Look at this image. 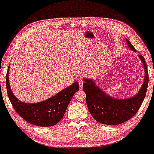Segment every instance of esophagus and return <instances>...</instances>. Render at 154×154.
Returning <instances> with one entry per match:
<instances>
[{
  "label": "esophagus",
  "mask_w": 154,
  "mask_h": 154,
  "mask_svg": "<svg viewBox=\"0 0 154 154\" xmlns=\"http://www.w3.org/2000/svg\"><path fill=\"white\" fill-rule=\"evenodd\" d=\"M83 80L82 79H79V87L80 89H82V87H83Z\"/></svg>",
  "instance_id": "obj_1"
}]
</instances>
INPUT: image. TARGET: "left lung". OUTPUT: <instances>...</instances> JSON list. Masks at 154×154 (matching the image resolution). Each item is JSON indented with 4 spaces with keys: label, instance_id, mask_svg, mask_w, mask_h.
I'll return each instance as SVG.
<instances>
[{
    "label": "left lung",
    "instance_id": "left-lung-1",
    "mask_svg": "<svg viewBox=\"0 0 154 154\" xmlns=\"http://www.w3.org/2000/svg\"><path fill=\"white\" fill-rule=\"evenodd\" d=\"M126 42L129 48L136 52V49L128 39ZM144 69L145 79L140 90L133 97L125 99L115 98L107 95L96 85L93 79H84L83 91L86 94V102L89 112L94 119L100 123L117 125L123 123L138 112L145 99L147 89L149 75L145 60L139 55Z\"/></svg>",
    "mask_w": 154,
    "mask_h": 154
}]
</instances>
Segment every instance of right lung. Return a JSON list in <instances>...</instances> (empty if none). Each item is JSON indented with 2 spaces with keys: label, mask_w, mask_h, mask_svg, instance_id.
Here are the masks:
<instances>
[{
  "label": "right lung",
  "mask_w": 154,
  "mask_h": 154,
  "mask_svg": "<svg viewBox=\"0 0 154 154\" xmlns=\"http://www.w3.org/2000/svg\"><path fill=\"white\" fill-rule=\"evenodd\" d=\"M9 70L6 75L8 95L16 113L30 124L39 127H51L63 118L72 97L79 90V82H75L46 100L35 103L21 102L14 95L9 86Z\"/></svg>",
  "instance_id": "1"
}]
</instances>
